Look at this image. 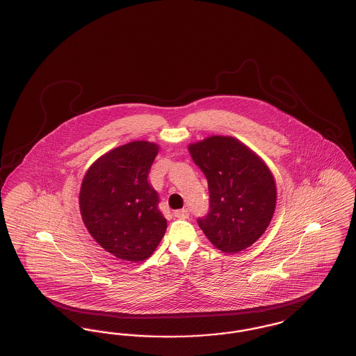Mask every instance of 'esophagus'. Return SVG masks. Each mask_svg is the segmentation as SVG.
I'll return each mask as SVG.
<instances>
[{"label": "esophagus", "instance_id": "1", "mask_svg": "<svg viewBox=\"0 0 356 356\" xmlns=\"http://www.w3.org/2000/svg\"><path fill=\"white\" fill-rule=\"evenodd\" d=\"M173 215H175L177 219H186V218L189 216V212H188V209L183 208V209H177V211H175V212H173Z\"/></svg>", "mask_w": 356, "mask_h": 356}]
</instances>
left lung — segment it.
I'll list each match as a JSON object with an SVG mask.
<instances>
[{"label":"left lung","instance_id":"left-lung-1","mask_svg":"<svg viewBox=\"0 0 356 356\" xmlns=\"http://www.w3.org/2000/svg\"><path fill=\"white\" fill-rule=\"evenodd\" d=\"M188 149L208 181L209 211L197 219L205 236L225 254L251 247L275 212L271 170L235 137L211 136Z\"/></svg>","mask_w":356,"mask_h":356}]
</instances>
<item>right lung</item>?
I'll use <instances>...</instances> for the list:
<instances>
[{
  "instance_id": "right-lung-1",
  "label": "right lung",
  "mask_w": 356,
  "mask_h": 356,
  "mask_svg": "<svg viewBox=\"0 0 356 356\" xmlns=\"http://www.w3.org/2000/svg\"><path fill=\"white\" fill-rule=\"evenodd\" d=\"M159 145L132 141L97 159L85 173L80 212L92 237L109 254L143 261L157 248L167 220L148 175Z\"/></svg>"
}]
</instances>
